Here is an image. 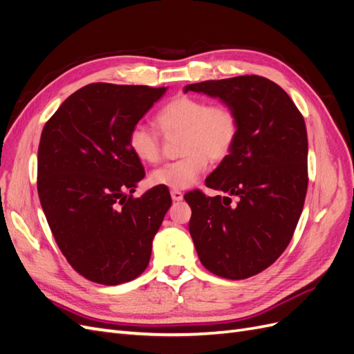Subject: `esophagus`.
I'll return each mask as SVG.
<instances>
[{
    "label": "esophagus",
    "instance_id": "esophagus-1",
    "mask_svg": "<svg viewBox=\"0 0 354 354\" xmlns=\"http://www.w3.org/2000/svg\"><path fill=\"white\" fill-rule=\"evenodd\" d=\"M171 199H173L174 202H178L183 199V194H181L180 190H171Z\"/></svg>",
    "mask_w": 354,
    "mask_h": 354
}]
</instances>
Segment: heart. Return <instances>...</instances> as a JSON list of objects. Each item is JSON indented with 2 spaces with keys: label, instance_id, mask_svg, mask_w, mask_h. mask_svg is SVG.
Returning a JSON list of instances; mask_svg holds the SVG:
<instances>
[{
  "label": "heart",
  "instance_id": "heart-1",
  "mask_svg": "<svg viewBox=\"0 0 354 354\" xmlns=\"http://www.w3.org/2000/svg\"><path fill=\"white\" fill-rule=\"evenodd\" d=\"M155 122L164 134L181 133L185 156L164 164L151 174V183L167 189L194 186L208 167V159L227 158L239 137V118L226 104H209L192 95H178L156 113ZM128 149L143 164H155L160 155L159 136L137 124L128 134Z\"/></svg>",
  "mask_w": 354,
  "mask_h": 354
}]
</instances>
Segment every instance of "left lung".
<instances>
[{
  "label": "left lung",
  "mask_w": 354,
  "mask_h": 354,
  "mask_svg": "<svg viewBox=\"0 0 354 354\" xmlns=\"http://www.w3.org/2000/svg\"><path fill=\"white\" fill-rule=\"evenodd\" d=\"M187 91L220 99L239 118L236 146L205 180L226 196L194 190L185 199L203 267L246 279L279 259L301 216L308 185L304 118L279 85L259 75L189 84ZM232 196L239 198L234 206Z\"/></svg>",
  "instance_id": "obj_1"
}]
</instances>
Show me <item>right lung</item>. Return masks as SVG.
Returning a JSON list of instances; mask_svg holds the SVG:
<instances>
[{
	"instance_id": "right-lung-1",
	"label": "right lung",
	"mask_w": 354,
	"mask_h": 354,
	"mask_svg": "<svg viewBox=\"0 0 354 354\" xmlns=\"http://www.w3.org/2000/svg\"><path fill=\"white\" fill-rule=\"evenodd\" d=\"M167 87L88 84L41 134L38 196L62 254L85 279L120 285L142 274L171 207L167 187L133 198L145 168L128 134Z\"/></svg>"
}]
</instances>
